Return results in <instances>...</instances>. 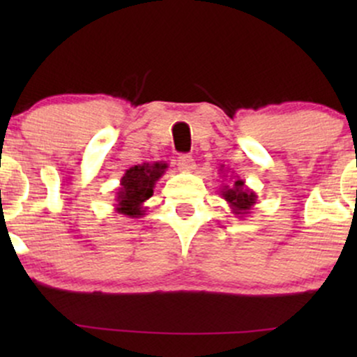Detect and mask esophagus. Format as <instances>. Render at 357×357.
I'll return each mask as SVG.
<instances>
[{"label": "esophagus", "mask_w": 357, "mask_h": 357, "mask_svg": "<svg viewBox=\"0 0 357 357\" xmlns=\"http://www.w3.org/2000/svg\"><path fill=\"white\" fill-rule=\"evenodd\" d=\"M178 166L179 169L184 171V173H190V171L195 169V159L191 155H179L178 158Z\"/></svg>", "instance_id": "34e87169"}]
</instances>
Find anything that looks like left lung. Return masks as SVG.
I'll use <instances>...</instances> for the list:
<instances>
[{"label": "left lung", "mask_w": 357, "mask_h": 357, "mask_svg": "<svg viewBox=\"0 0 357 357\" xmlns=\"http://www.w3.org/2000/svg\"><path fill=\"white\" fill-rule=\"evenodd\" d=\"M220 171H223V166H221ZM230 179L231 184H223L220 188V195L225 202L230 204L233 215L238 216V218H245V216H248L252 213L253 206H255L257 192L247 188V184L238 176L231 174Z\"/></svg>", "instance_id": "1"}]
</instances>
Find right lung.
Wrapping results in <instances>:
<instances>
[{"instance_id":"obj_1","label":"right lung","mask_w":357,"mask_h":357,"mask_svg":"<svg viewBox=\"0 0 357 357\" xmlns=\"http://www.w3.org/2000/svg\"><path fill=\"white\" fill-rule=\"evenodd\" d=\"M166 162H144L129 167L121 178L116 192V211L129 218H141L146 215L144 203L153 196L155 181L166 173Z\"/></svg>"}]
</instances>
